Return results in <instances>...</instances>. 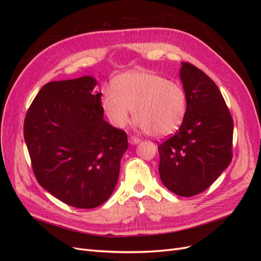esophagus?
<instances>
[{
  "mask_svg": "<svg viewBox=\"0 0 261 261\" xmlns=\"http://www.w3.org/2000/svg\"><path fill=\"white\" fill-rule=\"evenodd\" d=\"M139 141H140V139L137 138V137H135V136H130V137L128 138V143H129L130 145H137V144H139Z\"/></svg>",
  "mask_w": 261,
  "mask_h": 261,
  "instance_id": "34e87169",
  "label": "esophagus"
}]
</instances>
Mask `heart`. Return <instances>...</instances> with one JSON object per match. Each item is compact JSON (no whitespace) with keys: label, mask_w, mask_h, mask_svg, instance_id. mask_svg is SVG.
Returning <instances> with one entry per match:
<instances>
[{"label":"heart","mask_w":261,"mask_h":261,"mask_svg":"<svg viewBox=\"0 0 261 261\" xmlns=\"http://www.w3.org/2000/svg\"><path fill=\"white\" fill-rule=\"evenodd\" d=\"M113 88H105L101 108L109 122L123 128L130 121L132 110L137 127L162 138L174 134L187 112V94L183 86L145 70L118 75Z\"/></svg>","instance_id":"b5f03b06"}]
</instances>
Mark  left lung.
I'll return each mask as SVG.
<instances>
[{
    "mask_svg": "<svg viewBox=\"0 0 261 261\" xmlns=\"http://www.w3.org/2000/svg\"><path fill=\"white\" fill-rule=\"evenodd\" d=\"M179 78L187 94L183 124L158 146L159 174L181 197L202 193L232 160L233 120L218 86L202 70L181 62Z\"/></svg>",
    "mask_w": 261,
    "mask_h": 261,
    "instance_id": "8db88e82",
    "label": "left lung"
}]
</instances>
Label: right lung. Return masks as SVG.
Returning <instances> with one entry per match:
<instances>
[{"label": "right lung", "mask_w": 261, "mask_h": 261, "mask_svg": "<svg viewBox=\"0 0 261 261\" xmlns=\"http://www.w3.org/2000/svg\"><path fill=\"white\" fill-rule=\"evenodd\" d=\"M91 76L51 82L31 103L23 124L38 183L75 208L91 209L114 192L128 148L126 133L103 118Z\"/></svg>", "instance_id": "add662e5"}]
</instances>
